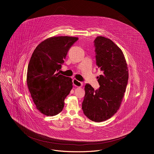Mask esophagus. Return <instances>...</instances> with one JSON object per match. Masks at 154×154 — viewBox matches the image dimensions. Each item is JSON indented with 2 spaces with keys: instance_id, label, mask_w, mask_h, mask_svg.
<instances>
[{
  "instance_id": "obj_1",
  "label": "esophagus",
  "mask_w": 154,
  "mask_h": 154,
  "mask_svg": "<svg viewBox=\"0 0 154 154\" xmlns=\"http://www.w3.org/2000/svg\"><path fill=\"white\" fill-rule=\"evenodd\" d=\"M73 84L77 87H81L83 85V82H81L80 81H78L76 79H73Z\"/></svg>"
}]
</instances>
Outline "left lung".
Returning a JSON list of instances; mask_svg holds the SVG:
<instances>
[{
	"label": "left lung",
	"instance_id": "1",
	"mask_svg": "<svg viewBox=\"0 0 154 154\" xmlns=\"http://www.w3.org/2000/svg\"><path fill=\"white\" fill-rule=\"evenodd\" d=\"M96 63L102 74L98 76L100 87L89 84L82 104L84 114L91 120L101 122L111 118L119 109L128 84V65L122 50L110 39L102 36L94 40Z\"/></svg>",
	"mask_w": 154,
	"mask_h": 154
}]
</instances>
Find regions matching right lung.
Wrapping results in <instances>:
<instances>
[{
	"instance_id": "right-lung-1",
	"label": "right lung",
	"mask_w": 154,
	"mask_h": 154,
	"mask_svg": "<svg viewBox=\"0 0 154 154\" xmlns=\"http://www.w3.org/2000/svg\"><path fill=\"white\" fill-rule=\"evenodd\" d=\"M78 40L68 36L48 38L37 46L30 59L28 88L36 108L45 116H53L62 111L65 99L73 87L72 79L57 72Z\"/></svg>"
}]
</instances>
